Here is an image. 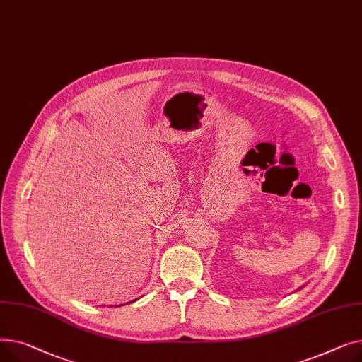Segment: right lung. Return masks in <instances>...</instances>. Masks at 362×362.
<instances>
[{
    "label": "right lung",
    "mask_w": 362,
    "mask_h": 362,
    "mask_svg": "<svg viewBox=\"0 0 362 362\" xmlns=\"http://www.w3.org/2000/svg\"><path fill=\"white\" fill-rule=\"evenodd\" d=\"M132 303H134V301H132ZM117 307H121V305H117Z\"/></svg>",
    "instance_id": "right-lung-1"
}]
</instances>
